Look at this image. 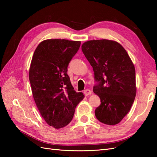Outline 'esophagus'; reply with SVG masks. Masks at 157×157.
I'll use <instances>...</instances> for the list:
<instances>
[{
    "label": "esophagus",
    "instance_id": "obj_1",
    "mask_svg": "<svg viewBox=\"0 0 157 157\" xmlns=\"http://www.w3.org/2000/svg\"><path fill=\"white\" fill-rule=\"evenodd\" d=\"M84 94L86 96L90 95V94H92V91L90 90H89V89H86L84 91Z\"/></svg>",
    "mask_w": 157,
    "mask_h": 157
}]
</instances>
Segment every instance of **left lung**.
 Returning a JSON list of instances; mask_svg holds the SVG:
<instances>
[{
	"label": "left lung",
	"instance_id": "8db88e82",
	"mask_svg": "<svg viewBox=\"0 0 157 157\" xmlns=\"http://www.w3.org/2000/svg\"><path fill=\"white\" fill-rule=\"evenodd\" d=\"M82 51L94 72L96 84L93 91L101 98L96 117L106 125L117 124L128 114L136 97L134 65L124 48L115 41H87Z\"/></svg>",
	"mask_w": 157,
	"mask_h": 157
}]
</instances>
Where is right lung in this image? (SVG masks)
<instances>
[{
	"label": "right lung",
	"mask_w": 157,
	"mask_h": 157,
	"mask_svg": "<svg viewBox=\"0 0 157 157\" xmlns=\"http://www.w3.org/2000/svg\"><path fill=\"white\" fill-rule=\"evenodd\" d=\"M81 42L65 39L46 40L35 50L29 71L33 97L40 113L50 126L67 125L76 106L84 96L71 85L67 67Z\"/></svg>",
	"instance_id": "1"
}]
</instances>
